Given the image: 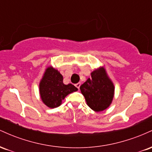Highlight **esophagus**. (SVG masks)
Listing matches in <instances>:
<instances>
[{
	"mask_svg": "<svg viewBox=\"0 0 152 152\" xmlns=\"http://www.w3.org/2000/svg\"><path fill=\"white\" fill-rule=\"evenodd\" d=\"M75 86L76 87V88H78V89H79V88H80V86H81V83H76V84H75Z\"/></svg>",
	"mask_w": 152,
	"mask_h": 152,
	"instance_id": "1",
	"label": "esophagus"
}]
</instances>
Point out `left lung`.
Listing matches in <instances>:
<instances>
[{"label":"left lung","mask_w":152,"mask_h":152,"mask_svg":"<svg viewBox=\"0 0 152 152\" xmlns=\"http://www.w3.org/2000/svg\"><path fill=\"white\" fill-rule=\"evenodd\" d=\"M91 76L80 86V89L87 105L99 112L111 105L114 96V85L103 66L92 71Z\"/></svg>","instance_id":"8db88e82"}]
</instances>
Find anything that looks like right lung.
Instances as JSON below:
<instances>
[{
    "label": "right lung",
    "mask_w": 152,
    "mask_h": 152,
    "mask_svg": "<svg viewBox=\"0 0 152 152\" xmlns=\"http://www.w3.org/2000/svg\"><path fill=\"white\" fill-rule=\"evenodd\" d=\"M76 91L78 88L71 83L64 84L62 75L52 66L46 69L39 83L41 100L50 109L58 107L66 96Z\"/></svg>",
    "instance_id": "obj_1"
}]
</instances>
